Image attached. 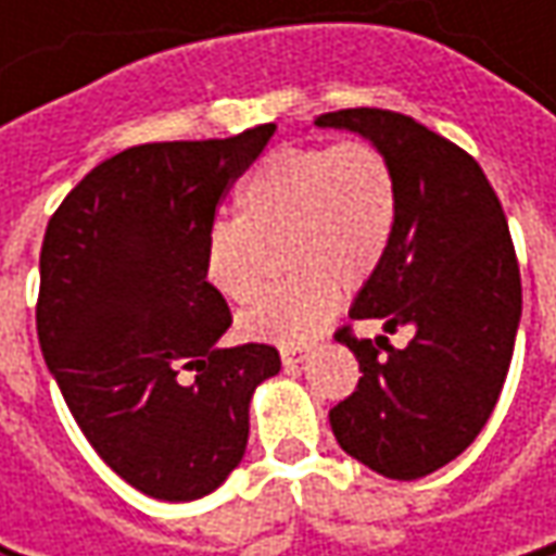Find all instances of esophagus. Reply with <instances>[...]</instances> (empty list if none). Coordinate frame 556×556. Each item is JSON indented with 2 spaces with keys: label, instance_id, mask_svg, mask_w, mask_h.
<instances>
[{
  "label": "esophagus",
  "instance_id": "34e87169",
  "mask_svg": "<svg viewBox=\"0 0 556 556\" xmlns=\"http://www.w3.org/2000/svg\"><path fill=\"white\" fill-rule=\"evenodd\" d=\"M309 346H281V362L293 368V365H300V362H306L309 358Z\"/></svg>",
  "mask_w": 556,
  "mask_h": 556
}]
</instances>
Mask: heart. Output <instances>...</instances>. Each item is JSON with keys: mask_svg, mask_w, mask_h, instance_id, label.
Here are the masks:
<instances>
[{"mask_svg": "<svg viewBox=\"0 0 556 556\" xmlns=\"http://www.w3.org/2000/svg\"><path fill=\"white\" fill-rule=\"evenodd\" d=\"M238 219L203 238V278L231 303L263 285L268 250H281L288 281L241 312L250 340L300 346L328 325L340 290H362L383 266L399 225V182L387 154L350 139L275 148L238 188Z\"/></svg>", "mask_w": 556, "mask_h": 556, "instance_id": "b5f03b06", "label": "heart"}]
</instances>
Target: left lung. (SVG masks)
<instances>
[{
    "mask_svg": "<svg viewBox=\"0 0 556 556\" xmlns=\"http://www.w3.org/2000/svg\"><path fill=\"white\" fill-rule=\"evenodd\" d=\"M315 126L377 144L399 182L393 244L350 318L415 331L405 350L337 331L362 377L331 430L374 473L420 480L480 437L502 395L523 312L507 219L480 163L405 114L350 108Z\"/></svg>",
    "mask_w": 556,
    "mask_h": 556,
    "instance_id": "8db88e82",
    "label": "left lung"
}]
</instances>
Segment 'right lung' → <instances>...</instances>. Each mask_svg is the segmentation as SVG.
I'll use <instances>...</instances> for the list:
<instances>
[{
    "mask_svg": "<svg viewBox=\"0 0 556 556\" xmlns=\"http://www.w3.org/2000/svg\"><path fill=\"white\" fill-rule=\"evenodd\" d=\"M275 126L129 148L54 210L39 253L36 331L83 437L117 477L194 502L241 464L253 390L281 371L266 343L219 346L231 325L203 278L225 188Z\"/></svg>",
    "mask_w": 556,
    "mask_h": 556,
    "instance_id": "add662e5",
    "label": "right lung"
}]
</instances>
